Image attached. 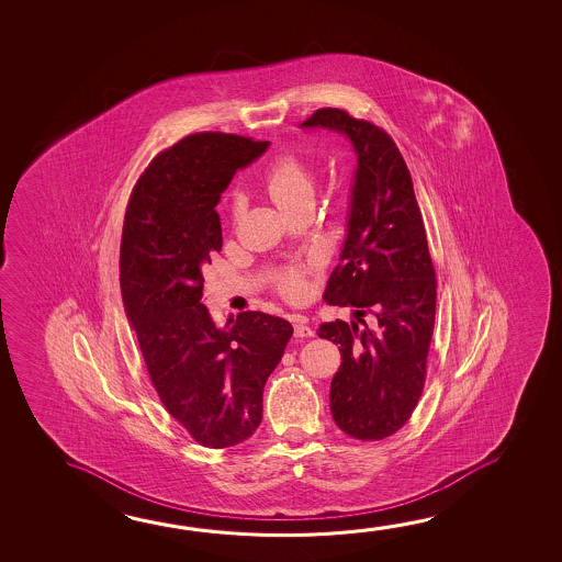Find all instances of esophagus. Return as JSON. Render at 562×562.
Returning <instances> with one entry per match:
<instances>
[{
	"label": "esophagus",
	"mask_w": 562,
	"mask_h": 562,
	"mask_svg": "<svg viewBox=\"0 0 562 562\" xmlns=\"http://www.w3.org/2000/svg\"><path fill=\"white\" fill-rule=\"evenodd\" d=\"M294 335L297 339H307L314 335V329L307 325L304 315H295L294 317Z\"/></svg>",
	"instance_id": "1"
}]
</instances>
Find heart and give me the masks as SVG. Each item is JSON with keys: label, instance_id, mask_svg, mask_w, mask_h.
<instances>
[{"label": "heart", "instance_id": "b5f03b06", "mask_svg": "<svg viewBox=\"0 0 562 562\" xmlns=\"http://www.w3.org/2000/svg\"><path fill=\"white\" fill-rule=\"evenodd\" d=\"M268 191L277 201L280 209L295 205L302 199H314V176L300 159L294 156H282L270 168L267 176ZM243 198L235 201V213L243 211ZM302 274L297 270H288L282 277V290L288 295H297L302 292Z\"/></svg>", "mask_w": 562, "mask_h": 562}]
</instances>
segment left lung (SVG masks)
I'll return each instance as SVG.
<instances>
[{"label":"left lung","mask_w":562,"mask_h":562,"mask_svg":"<svg viewBox=\"0 0 562 562\" xmlns=\"http://www.w3.org/2000/svg\"><path fill=\"white\" fill-rule=\"evenodd\" d=\"M300 128L341 134L357 156L341 267L324 294L327 304L353 305L357 322L335 319L317 335L341 345L329 389L335 424L357 440H383L403 428L423 394L436 315L413 178L386 132L344 110H317ZM364 313L374 315L371 326L360 319Z\"/></svg>","instance_id":"1"}]
</instances>
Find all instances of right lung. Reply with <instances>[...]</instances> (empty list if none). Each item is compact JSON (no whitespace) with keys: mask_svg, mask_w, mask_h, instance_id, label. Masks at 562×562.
<instances>
[{"mask_svg":"<svg viewBox=\"0 0 562 562\" xmlns=\"http://www.w3.org/2000/svg\"><path fill=\"white\" fill-rule=\"evenodd\" d=\"M268 146L218 132L181 139L151 159L124 218L120 288L130 325L161 403L207 448L257 430L265 384L294 331L265 312L217 327L201 300V268L223 247L221 193Z\"/></svg>","mask_w":562,"mask_h":562,"instance_id":"1","label":"right lung"}]
</instances>
